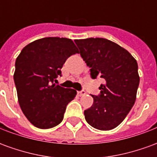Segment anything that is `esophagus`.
Segmentation results:
<instances>
[{
	"label": "esophagus",
	"mask_w": 157,
	"mask_h": 157,
	"mask_svg": "<svg viewBox=\"0 0 157 157\" xmlns=\"http://www.w3.org/2000/svg\"><path fill=\"white\" fill-rule=\"evenodd\" d=\"M85 94L86 92L85 91H83V90H82V91H80V92H77V95H78L79 97H82V96L85 95Z\"/></svg>",
	"instance_id": "1"
}]
</instances>
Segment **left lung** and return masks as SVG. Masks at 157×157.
<instances>
[{
    "mask_svg": "<svg viewBox=\"0 0 157 157\" xmlns=\"http://www.w3.org/2000/svg\"><path fill=\"white\" fill-rule=\"evenodd\" d=\"M75 44L92 79L101 77V92L84 111L86 122L100 130H110L121 124L136 99L140 83L138 64L125 48L102 38L75 39Z\"/></svg>",
    "mask_w": 157,
    "mask_h": 157,
    "instance_id": "obj_1",
    "label": "left lung"
}]
</instances>
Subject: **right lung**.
I'll return each instance as SVG.
<instances>
[{"label": "right lung", "instance_id": "right-lung-1", "mask_svg": "<svg viewBox=\"0 0 157 157\" xmlns=\"http://www.w3.org/2000/svg\"><path fill=\"white\" fill-rule=\"evenodd\" d=\"M79 53L71 39L48 37L22 48L15 63L14 82L20 108L33 125L50 128L63 120L76 91L55 85L65 60Z\"/></svg>", "mask_w": 157, "mask_h": 157}]
</instances>
